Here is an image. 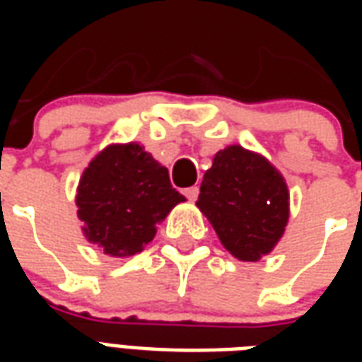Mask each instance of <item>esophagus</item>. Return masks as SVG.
Masks as SVG:
<instances>
[{
    "instance_id": "esophagus-1",
    "label": "esophagus",
    "mask_w": 362,
    "mask_h": 362,
    "mask_svg": "<svg viewBox=\"0 0 362 362\" xmlns=\"http://www.w3.org/2000/svg\"><path fill=\"white\" fill-rule=\"evenodd\" d=\"M184 196L188 197L189 202H196L197 196H199V188L197 186H192V188L184 189Z\"/></svg>"
}]
</instances>
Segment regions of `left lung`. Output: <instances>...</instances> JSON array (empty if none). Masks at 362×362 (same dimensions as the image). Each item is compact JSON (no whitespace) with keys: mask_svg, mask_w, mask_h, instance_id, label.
<instances>
[{"mask_svg":"<svg viewBox=\"0 0 362 362\" xmlns=\"http://www.w3.org/2000/svg\"><path fill=\"white\" fill-rule=\"evenodd\" d=\"M197 207L235 258L256 262L285 230L287 184L266 158L230 145L215 155L205 173Z\"/></svg>","mask_w":362,"mask_h":362,"instance_id":"1","label":"left lung"}]
</instances>
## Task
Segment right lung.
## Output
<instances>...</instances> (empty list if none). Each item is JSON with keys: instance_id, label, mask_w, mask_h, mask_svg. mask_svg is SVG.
Instances as JSON below:
<instances>
[{"instance_id": "right-lung-1", "label": "right lung", "mask_w": 362, "mask_h": 362, "mask_svg": "<svg viewBox=\"0 0 362 362\" xmlns=\"http://www.w3.org/2000/svg\"><path fill=\"white\" fill-rule=\"evenodd\" d=\"M180 202L184 196L173 188L168 170L141 145H110L83 173L77 215L89 243L124 258L141 252Z\"/></svg>"}]
</instances>
